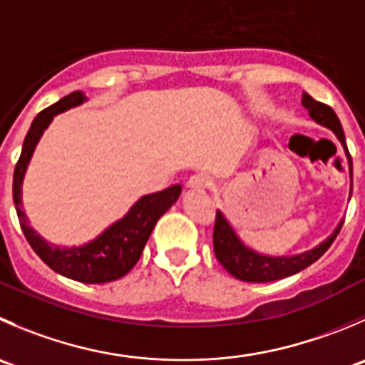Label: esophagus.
Masks as SVG:
<instances>
[{
    "label": "esophagus",
    "mask_w": 365,
    "mask_h": 365,
    "mask_svg": "<svg viewBox=\"0 0 365 365\" xmlns=\"http://www.w3.org/2000/svg\"><path fill=\"white\" fill-rule=\"evenodd\" d=\"M210 185H212L210 176L201 175V173H200V175L190 176L189 182H187V187H189L190 190H205V189H208Z\"/></svg>",
    "instance_id": "34e87169"
}]
</instances>
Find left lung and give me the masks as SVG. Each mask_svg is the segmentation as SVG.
<instances>
[{"mask_svg": "<svg viewBox=\"0 0 365 365\" xmlns=\"http://www.w3.org/2000/svg\"><path fill=\"white\" fill-rule=\"evenodd\" d=\"M302 105L309 110V115L321 126H327L328 130L335 133V137L339 139L341 146L344 148L346 158H348L349 164V180H351V187H349V197L353 192V164L351 157H349L348 146H346V137L342 132V126L339 118L335 115V112L331 110L328 105L319 103V101L314 100L312 96H309L307 93H303ZM341 221L337 225V228L334 230L330 237L323 240L321 244H317L316 247L309 251H303V253L291 255V257H271V255L258 253V251L247 247L242 240L239 239L237 232L233 230V226L230 225L228 219L225 217L221 210H217V217H215L214 225V253L217 257V260L221 262L222 267L235 277L237 280L242 282H251V284H265V282H274L282 280V278H287L296 274V272L303 271L309 265H312L314 262L319 260L324 255V251L331 246V242L335 240V237L339 235L342 228Z\"/></svg>", "mask_w": 365, "mask_h": 365, "instance_id": "1", "label": "left lung"}]
</instances>
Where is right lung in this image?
<instances>
[{
	"mask_svg": "<svg viewBox=\"0 0 365 365\" xmlns=\"http://www.w3.org/2000/svg\"><path fill=\"white\" fill-rule=\"evenodd\" d=\"M85 101H87L85 94L81 91H74L51 107L44 108L34 119L24 137L23 151L14 171V203H16L17 217H19L24 237L46 265H49L62 277L81 282V284H107V282L125 277L139 262L155 225L176 203L182 194V187L173 185L160 192L143 196L130 207V210L121 219L112 222L96 239L88 240L81 246H58L38 235L30 226L28 215L24 214L23 197H21L28 164L34 157L42 133L51 125L53 118Z\"/></svg>",
	"mask_w": 365,
	"mask_h": 365,
	"instance_id": "add662e5",
	"label": "right lung"
}]
</instances>
